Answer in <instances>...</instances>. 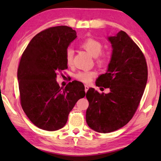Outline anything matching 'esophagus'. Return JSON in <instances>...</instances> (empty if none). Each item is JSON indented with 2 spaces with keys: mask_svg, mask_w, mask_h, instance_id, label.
<instances>
[{
  "mask_svg": "<svg viewBox=\"0 0 161 161\" xmlns=\"http://www.w3.org/2000/svg\"><path fill=\"white\" fill-rule=\"evenodd\" d=\"M89 88V87L88 85H84V91H85L86 93L87 92V91H88Z\"/></svg>",
  "mask_w": 161,
  "mask_h": 161,
  "instance_id": "34e87169",
  "label": "esophagus"
}]
</instances>
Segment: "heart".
<instances>
[{"mask_svg": "<svg viewBox=\"0 0 161 161\" xmlns=\"http://www.w3.org/2000/svg\"><path fill=\"white\" fill-rule=\"evenodd\" d=\"M81 47L84 49L92 57L96 58L97 63L99 65H103L107 62V56L102 53L103 46L99 40L94 38L88 37L81 42ZM74 51L72 49H68L65 53V62L68 66L72 64ZM97 75L95 71H81L75 75V77L77 80L84 83H89Z\"/></svg>", "mask_w": 161, "mask_h": 161, "instance_id": "obj_1", "label": "heart"}]
</instances>
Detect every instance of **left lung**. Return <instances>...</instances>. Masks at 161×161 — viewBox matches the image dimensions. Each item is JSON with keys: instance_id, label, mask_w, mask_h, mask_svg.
I'll return each instance as SVG.
<instances>
[{"instance_id": "1", "label": "left lung", "mask_w": 161, "mask_h": 161, "mask_svg": "<svg viewBox=\"0 0 161 161\" xmlns=\"http://www.w3.org/2000/svg\"><path fill=\"white\" fill-rule=\"evenodd\" d=\"M113 50L107 72L100 75L96 85L108 88V94L89 89L86 97L88 126L99 133L121 129L133 118L139 105L148 80L144 54L124 31L108 37Z\"/></svg>"}]
</instances>
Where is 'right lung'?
Wrapping results in <instances>:
<instances>
[{
    "mask_svg": "<svg viewBox=\"0 0 161 161\" xmlns=\"http://www.w3.org/2000/svg\"><path fill=\"white\" fill-rule=\"evenodd\" d=\"M76 37L70 27H51L35 35L22 54L18 69L20 104L41 129L54 131L64 126L75 103L86 94L80 81L63 89L56 80L67 69L65 53Z\"/></svg>",
    "mask_w": 161,
    "mask_h": 161,
    "instance_id": "obj_1",
    "label": "right lung"
}]
</instances>
